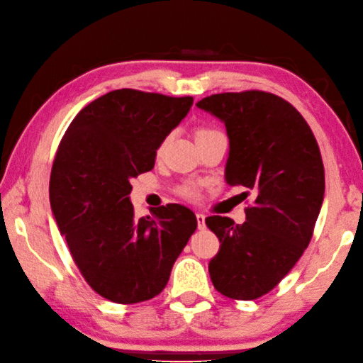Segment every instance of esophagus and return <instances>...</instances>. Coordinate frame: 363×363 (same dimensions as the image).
Instances as JSON below:
<instances>
[{
	"instance_id": "1",
	"label": "esophagus",
	"mask_w": 363,
	"mask_h": 363,
	"mask_svg": "<svg viewBox=\"0 0 363 363\" xmlns=\"http://www.w3.org/2000/svg\"><path fill=\"white\" fill-rule=\"evenodd\" d=\"M196 220H198V228H204L206 227V216L204 213H196Z\"/></svg>"
}]
</instances>
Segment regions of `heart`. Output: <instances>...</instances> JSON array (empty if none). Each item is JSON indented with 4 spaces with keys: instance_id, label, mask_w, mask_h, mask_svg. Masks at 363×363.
I'll return each mask as SVG.
<instances>
[{
    "instance_id": "heart-1",
    "label": "heart",
    "mask_w": 363,
    "mask_h": 363,
    "mask_svg": "<svg viewBox=\"0 0 363 363\" xmlns=\"http://www.w3.org/2000/svg\"><path fill=\"white\" fill-rule=\"evenodd\" d=\"M212 133H218V132H216V130H209V128H201L199 132H198V138H199V136H206V135H212ZM162 150H164V143H162V145H160L157 152L160 154V152H162ZM182 194L186 196V198H189V199L198 198L199 185H196V183H188V185H185V186L182 188Z\"/></svg>"
}]
</instances>
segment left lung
Returning a JSON list of instances; mask_svg holds the SVG:
<instances>
[{
  "mask_svg": "<svg viewBox=\"0 0 363 363\" xmlns=\"http://www.w3.org/2000/svg\"><path fill=\"white\" fill-rule=\"evenodd\" d=\"M196 106L227 128L225 182L254 194L242 225L206 218L220 241L209 262L211 280L227 298L257 299L288 275L311 242L325 194L317 140L296 108L272 93L212 94Z\"/></svg>",
  "mask_w": 363,
  "mask_h": 363,
  "instance_id": "left-lung-1",
  "label": "left lung"
}]
</instances>
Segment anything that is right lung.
I'll return each mask as SVG.
<instances>
[{
	"mask_svg": "<svg viewBox=\"0 0 363 363\" xmlns=\"http://www.w3.org/2000/svg\"><path fill=\"white\" fill-rule=\"evenodd\" d=\"M191 106V96L109 91L75 116L59 145L52 216L86 283L117 304L157 296L198 227L185 206L136 218L130 203V180L152 170L156 151Z\"/></svg>",
	"mask_w": 363,
	"mask_h": 363,
	"instance_id": "add662e5",
	"label": "right lung"
}]
</instances>
